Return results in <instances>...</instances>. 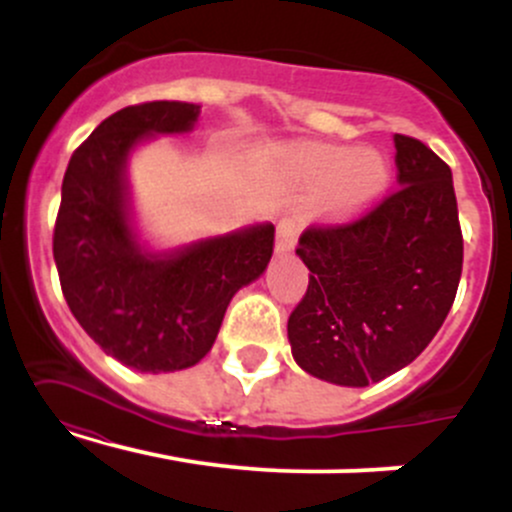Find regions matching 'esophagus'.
I'll use <instances>...</instances> for the list:
<instances>
[{"instance_id": "1", "label": "esophagus", "mask_w": 512, "mask_h": 512, "mask_svg": "<svg viewBox=\"0 0 512 512\" xmlns=\"http://www.w3.org/2000/svg\"><path fill=\"white\" fill-rule=\"evenodd\" d=\"M296 236H298L296 223L289 221V219L279 221V226H276V243H274L276 255H284V252H291L293 245H296Z\"/></svg>"}]
</instances>
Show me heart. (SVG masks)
Segmentation results:
<instances>
[{
    "instance_id": "obj_1",
    "label": "heart",
    "mask_w": 512,
    "mask_h": 512,
    "mask_svg": "<svg viewBox=\"0 0 512 512\" xmlns=\"http://www.w3.org/2000/svg\"><path fill=\"white\" fill-rule=\"evenodd\" d=\"M293 170L313 187H327L325 209L349 216L370 207L390 185V163L375 149L315 146L293 156Z\"/></svg>"
}]
</instances>
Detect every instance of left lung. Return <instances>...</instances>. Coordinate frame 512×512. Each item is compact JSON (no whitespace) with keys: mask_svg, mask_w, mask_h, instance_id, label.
Segmentation results:
<instances>
[{"mask_svg":"<svg viewBox=\"0 0 512 512\" xmlns=\"http://www.w3.org/2000/svg\"><path fill=\"white\" fill-rule=\"evenodd\" d=\"M399 190L358 221L308 228L296 255L308 291L289 317L305 373L366 387L409 366L455 301L462 233L452 173L419 139L395 134Z\"/></svg>","mask_w":512,"mask_h":512,"instance_id":"left-lung-1","label":"left lung"}]
</instances>
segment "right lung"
I'll list each match as a JSON object with an SVG mask.
<instances>
[{"label": "right lung", "instance_id": "1", "mask_svg": "<svg viewBox=\"0 0 512 512\" xmlns=\"http://www.w3.org/2000/svg\"><path fill=\"white\" fill-rule=\"evenodd\" d=\"M202 105L154 101L117 110L69 158L55 223L69 310L108 356L139 373L202 361L228 303L272 260L274 226L154 248L139 231L127 168L139 146L192 132Z\"/></svg>", "mask_w": 512, "mask_h": 512}]
</instances>
